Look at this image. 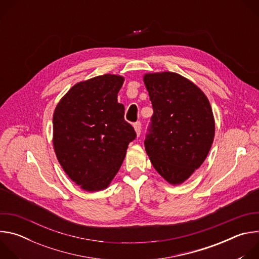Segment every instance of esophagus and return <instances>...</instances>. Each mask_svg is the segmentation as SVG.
Masks as SVG:
<instances>
[{"label": "esophagus", "mask_w": 259, "mask_h": 259, "mask_svg": "<svg viewBox=\"0 0 259 259\" xmlns=\"http://www.w3.org/2000/svg\"><path fill=\"white\" fill-rule=\"evenodd\" d=\"M134 129H135V132H136V135L139 136L140 133H141V123L140 122H136L134 125H133Z\"/></svg>", "instance_id": "esophagus-1"}]
</instances>
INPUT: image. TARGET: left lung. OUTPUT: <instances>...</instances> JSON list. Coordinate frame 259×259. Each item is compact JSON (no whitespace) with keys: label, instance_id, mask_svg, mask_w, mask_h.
Masks as SVG:
<instances>
[{"label":"left lung","instance_id":"8db88e82","mask_svg":"<svg viewBox=\"0 0 259 259\" xmlns=\"http://www.w3.org/2000/svg\"><path fill=\"white\" fill-rule=\"evenodd\" d=\"M154 115L144 146L157 172L172 186L181 184L208 156L215 121L205 93L172 71L144 73Z\"/></svg>","mask_w":259,"mask_h":259}]
</instances>
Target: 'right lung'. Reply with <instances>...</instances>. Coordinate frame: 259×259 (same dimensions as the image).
Returning <instances> with one entry per match:
<instances>
[{
	"label": "right lung",
	"instance_id": "1",
	"mask_svg": "<svg viewBox=\"0 0 259 259\" xmlns=\"http://www.w3.org/2000/svg\"><path fill=\"white\" fill-rule=\"evenodd\" d=\"M124 77L105 73L73 85L53 113V147L65 174L86 192L117 175L136 134L124 120L118 93Z\"/></svg>",
	"mask_w": 259,
	"mask_h": 259
}]
</instances>
